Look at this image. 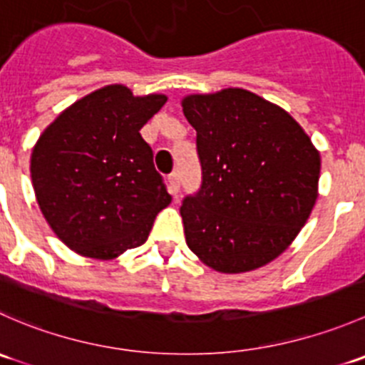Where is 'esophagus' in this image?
Segmentation results:
<instances>
[{"instance_id":"34e87169","label":"esophagus","mask_w":365,"mask_h":365,"mask_svg":"<svg viewBox=\"0 0 365 365\" xmlns=\"http://www.w3.org/2000/svg\"><path fill=\"white\" fill-rule=\"evenodd\" d=\"M168 185H169V192L176 197V194H178V190H180V173L178 171L171 173V175L168 176Z\"/></svg>"}]
</instances>
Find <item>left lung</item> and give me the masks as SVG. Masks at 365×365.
<instances>
[{"label":"left lung","instance_id":"1","mask_svg":"<svg viewBox=\"0 0 365 365\" xmlns=\"http://www.w3.org/2000/svg\"><path fill=\"white\" fill-rule=\"evenodd\" d=\"M182 108L203 171L180 208L187 245L220 274L264 267L314 208L319 152L292 114L244 88L187 95Z\"/></svg>","mask_w":365,"mask_h":365}]
</instances>
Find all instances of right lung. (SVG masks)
<instances>
[{
    "mask_svg": "<svg viewBox=\"0 0 365 365\" xmlns=\"http://www.w3.org/2000/svg\"><path fill=\"white\" fill-rule=\"evenodd\" d=\"M165 101L109 84L73 102L40 134L31 183L42 215L68 249L114 259L146 242L171 196L139 130Z\"/></svg>",
    "mask_w": 365,
    "mask_h": 365,
    "instance_id": "add662e5",
    "label": "right lung"
}]
</instances>
